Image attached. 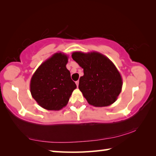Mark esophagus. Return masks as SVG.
Here are the masks:
<instances>
[{
  "mask_svg": "<svg viewBox=\"0 0 156 156\" xmlns=\"http://www.w3.org/2000/svg\"><path fill=\"white\" fill-rule=\"evenodd\" d=\"M76 85H77V87H78V84H79V80H77L76 82Z\"/></svg>",
  "mask_w": 156,
  "mask_h": 156,
  "instance_id": "34e87169",
  "label": "esophagus"
}]
</instances>
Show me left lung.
Returning a JSON list of instances; mask_svg holds the SVG:
<instances>
[{"label":"left lung","instance_id":"obj_1","mask_svg":"<svg viewBox=\"0 0 156 156\" xmlns=\"http://www.w3.org/2000/svg\"><path fill=\"white\" fill-rule=\"evenodd\" d=\"M72 58L83 69L78 88L89 104L106 107L113 103L121 92L122 82L112 62L97 52H75Z\"/></svg>","mask_w":156,"mask_h":156}]
</instances>
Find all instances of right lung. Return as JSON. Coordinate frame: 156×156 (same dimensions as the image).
<instances>
[{
	"label": "right lung",
	"mask_w": 156,
	"mask_h": 156,
	"mask_svg": "<svg viewBox=\"0 0 156 156\" xmlns=\"http://www.w3.org/2000/svg\"><path fill=\"white\" fill-rule=\"evenodd\" d=\"M67 56L61 53L53 55L34 73L31 80L32 97L47 110H60L66 106L76 84L71 78L66 65Z\"/></svg>",
	"instance_id": "right-lung-1"
}]
</instances>
